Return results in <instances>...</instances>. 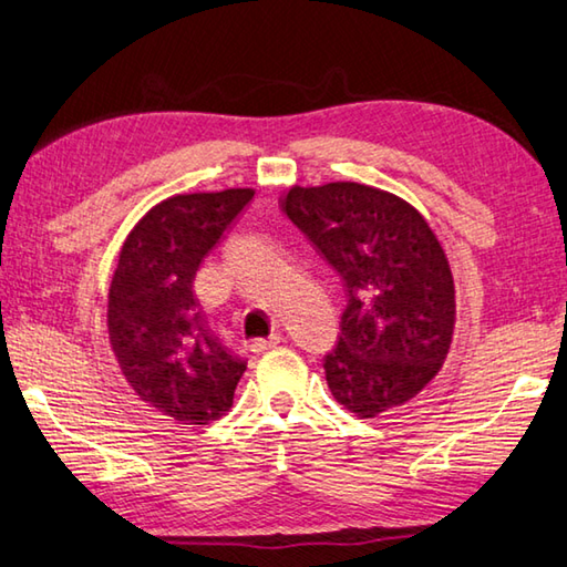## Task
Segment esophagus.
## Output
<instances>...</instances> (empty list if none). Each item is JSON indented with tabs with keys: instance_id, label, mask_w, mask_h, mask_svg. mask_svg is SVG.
Listing matches in <instances>:
<instances>
[{
	"instance_id": "1",
	"label": "esophagus",
	"mask_w": 567,
	"mask_h": 567,
	"mask_svg": "<svg viewBox=\"0 0 567 567\" xmlns=\"http://www.w3.org/2000/svg\"><path fill=\"white\" fill-rule=\"evenodd\" d=\"M280 342H282V334H280V332H275V334H270L267 339H255V342H252V352H257V354L267 352V349H272V347H277Z\"/></svg>"
}]
</instances>
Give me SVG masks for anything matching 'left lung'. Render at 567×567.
Listing matches in <instances>:
<instances>
[{
  "mask_svg": "<svg viewBox=\"0 0 567 567\" xmlns=\"http://www.w3.org/2000/svg\"><path fill=\"white\" fill-rule=\"evenodd\" d=\"M282 210L339 275L347 297L324 354L332 396L362 419L414 399L454 334V277L416 208L362 183L295 185Z\"/></svg>",
  "mask_w": 567,
  "mask_h": 567,
  "instance_id": "obj_1",
  "label": "left lung"
}]
</instances>
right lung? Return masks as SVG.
<instances>
[{"label": "right lung", "mask_w": 567, "mask_h": 567, "mask_svg": "<svg viewBox=\"0 0 567 567\" xmlns=\"http://www.w3.org/2000/svg\"><path fill=\"white\" fill-rule=\"evenodd\" d=\"M252 188L173 195L123 243L109 290V339L133 391L185 424H210L233 406L245 372L208 324L195 272L252 200Z\"/></svg>", "instance_id": "right-lung-1"}]
</instances>
